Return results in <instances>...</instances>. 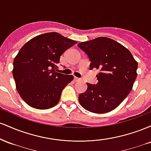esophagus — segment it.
Returning a JSON list of instances; mask_svg holds the SVG:
<instances>
[{
	"instance_id": "esophagus-1",
	"label": "esophagus",
	"mask_w": 151,
	"mask_h": 151,
	"mask_svg": "<svg viewBox=\"0 0 151 151\" xmlns=\"http://www.w3.org/2000/svg\"><path fill=\"white\" fill-rule=\"evenodd\" d=\"M74 80L75 81H81V79H79V78H78V77H74Z\"/></svg>"
}]
</instances>
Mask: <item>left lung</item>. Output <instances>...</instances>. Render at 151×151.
Returning a JSON list of instances; mask_svg holds the SVG:
<instances>
[{
	"label": "left lung",
	"instance_id": "left-lung-1",
	"mask_svg": "<svg viewBox=\"0 0 151 151\" xmlns=\"http://www.w3.org/2000/svg\"><path fill=\"white\" fill-rule=\"evenodd\" d=\"M77 46L89 57L90 70H100L97 84L87 83L86 91L79 95V104L92 113L111 111L132 90L138 62L127 48L111 38L99 37Z\"/></svg>",
	"mask_w": 151,
	"mask_h": 151
}]
</instances>
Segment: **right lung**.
I'll return each mask as SVG.
<instances>
[{"mask_svg":"<svg viewBox=\"0 0 151 151\" xmlns=\"http://www.w3.org/2000/svg\"><path fill=\"white\" fill-rule=\"evenodd\" d=\"M76 43L52 32L39 35L22 47L13 61V75L17 91L27 104L37 109L58 104L62 90L74 77L57 72V64Z\"/></svg>","mask_w":151,"mask_h":151,"instance_id":"right-lung-1","label":"right lung"}]
</instances>
